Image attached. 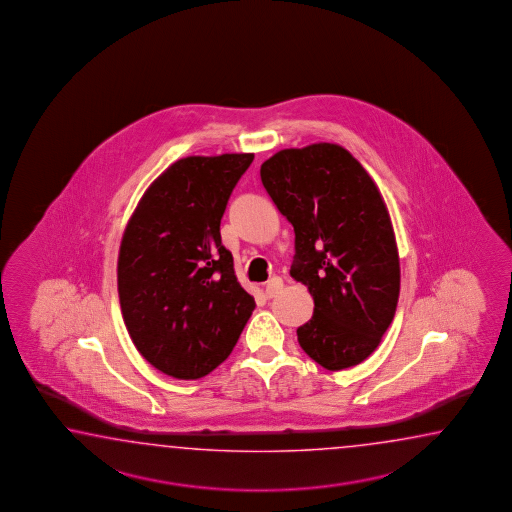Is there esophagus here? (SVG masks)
Returning a JSON list of instances; mask_svg holds the SVG:
<instances>
[{
  "instance_id": "obj_1",
  "label": "esophagus",
  "mask_w": 512,
  "mask_h": 512,
  "mask_svg": "<svg viewBox=\"0 0 512 512\" xmlns=\"http://www.w3.org/2000/svg\"><path fill=\"white\" fill-rule=\"evenodd\" d=\"M282 289V278H272V280H269V282H267V285H265V296H267V298H274V296L280 293Z\"/></svg>"
}]
</instances>
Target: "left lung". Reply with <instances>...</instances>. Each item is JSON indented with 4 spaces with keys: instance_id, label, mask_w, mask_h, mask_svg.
<instances>
[{
    "instance_id": "8db88e82",
    "label": "left lung",
    "mask_w": 512,
    "mask_h": 512,
    "mask_svg": "<svg viewBox=\"0 0 512 512\" xmlns=\"http://www.w3.org/2000/svg\"><path fill=\"white\" fill-rule=\"evenodd\" d=\"M261 183L294 229L291 276L315 309L298 342L326 370L357 366L392 324L401 267L392 219L370 174L331 142L274 153Z\"/></svg>"
}]
</instances>
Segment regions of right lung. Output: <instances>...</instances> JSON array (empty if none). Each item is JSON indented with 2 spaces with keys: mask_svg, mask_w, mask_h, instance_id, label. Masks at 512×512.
<instances>
[{
  "mask_svg": "<svg viewBox=\"0 0 512 512\" xmlns=\"http://www.w3.org/2000/svg\"><path fill=\"white\" fill-rule=\"evenodd\" d=\"M254 153L192 155L144 192L120 241V309L135 348L175 379L216 370L236 346L254 298L219 234Z\"/></svg>",
  "mask_w": 512,
  "mask_h": 512,
  "instance_id": "1",
  "label": "right lung"
}]
</instances>
